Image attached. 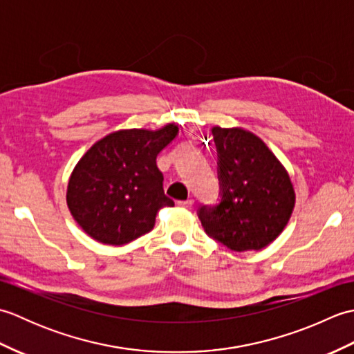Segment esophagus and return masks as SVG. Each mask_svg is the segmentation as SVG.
Segmentation results:
<instances>
[{
	"label": "esophagus",
	"instance_id": "34e87169",
	"mask_svg": "<svg viewBox=\"0 0 354 354\" xmlns=\"http://www.w3.org/2000/svg\"><path fill=\"white\" fill-rule=\"evenodd\" d=\"M178 205L183 208H192L193 207V199H187V201H178Z\"/></svg>",
	"mask_w": 354,
	"mask_h": 354
}]
</instances>
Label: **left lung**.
I'll return each instance as SVG.
<instances>
[{"label":"left lung","instance_id":"left-lung-1","mask_svg":"<svg viewBox=\"0 0 354 354\" xmlns=\"http://www.w3.org/2000/svg\"><path fill=\"white\" fill-rule=\"evenodd\" d=\"M219 152L221 204L199 209L208 236L231 251H260L281 234L295 208L289 171L243 127H212Z\"/></svg>","mask_w":354,"mask_h":354}]
</instances>
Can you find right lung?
I'll use <instances>...</instances> for the list:
<instances>
[{"mask_svg": "<svg viewBox=\"0 0 354 354\" xmlns=\"http://www.w3.org/2000/svg\"><path fill=\"white\" fill-rule=\"evenodd\" d=\"M179 126L120 129L95 141L73 169L66 205L86 234L103 245H124L153 228L155 216L175 202L164 194L156 156Z\"/></svg>", "mask_w": 354, "mask_h": 354, "instance_id": "right-lung-1", "label": "right lung"}]
</instances>
